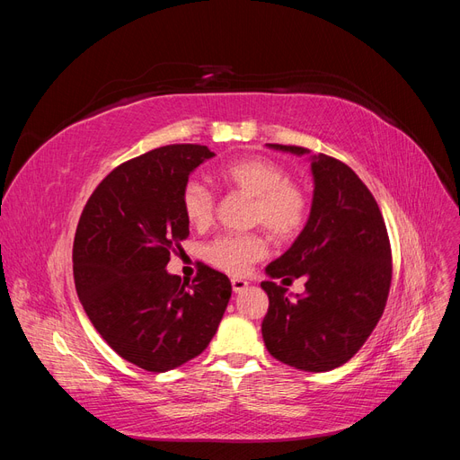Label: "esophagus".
Returning a JSON list of instances; mask_svg holds the SVG:
<instances>
[{"instance_id":"obj_1","label":"esophagus","mask_w":460,"mask_h":460,"mask_svg":"<svg viewBox=\"0 0 460 460\" xmlns=\"http://www.w3.org/2000/svg\"><path fill=\"white\" fill-rule=\"evenodd\" d=\"M249 286V282L242 280V278H232V289L234 294H242V291H245Z\"/></svg>"}]
</instances>
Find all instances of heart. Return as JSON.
<instances>
[{"label": "heart", "instance_id": "1", "mask_svg": "<svg viewBox=\"0 0 460 460\" xmlns=\"http://www.w3.org/2000/svg\"><path fill=\"white\" fill-rule=\"evenodd\" d=\"M220 182L252 199V225L267 230L274 240H294L309 218V198L303 188L289 182L280 164L264 157H243L218 171ZM182 211L191 226L205 228L213 222L215 196L205 184L190 180L182 190ZM267 253L259 234L220 235L207 247V261L228 274H245Z\"/></svg>", "mask_w": 460, "mask_h": 460}]
</instances>
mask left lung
I'll return each instance as SVG.
<instances>
[{
  "mask_svg": "<svg viewBox=\"0 0 460 460\" xmlns=\"http://www.w3.org/2000/svg\"><path fill=\"white\" fill-rule=\"evenodd\" d=\"M270 149L309 155L314 180L307 225L288 252L267 269L291 284L305 278V294L291 297L272 280L262 340L284 365L328 372L345 365L378 324L392 284V249L380 207L345 163L311 155L297 146Z\"/></svg>",
  "mask_w": 460,
  "mask_h": 460,
  "instance_id": "1",
  "label": "left lung"
}]
</instances>
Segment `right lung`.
<instances>
[{
	"mask_svg": "<svg viewBox=\"0 0 460 460\" xmlns=\"http://www.w3.org/2000/svg\"><path fill=\"white\" fill-rule=\"evenodd\" d=\"M207 146L174 144L122 163L93 190L73 245L78 299L93 328L124 360L166 372L205 351L226 311V274L199 269L188 286L166 272L188 238L182 190Z\"/></svg>",
	"mask_w": 460,
	"mask_h": 460,
	"instance_id": "1",
	"label": "right lung"
}]
</instances>
